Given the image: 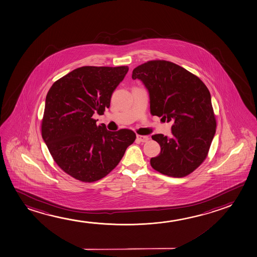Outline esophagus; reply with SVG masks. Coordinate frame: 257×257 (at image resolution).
Segmentation results:
<instances>
[{"label":"esophagus","instance_id":"1","mask_svg":"<svg viewBox=\"0 0 257 257\" xmlns=\"http://www.w3.org/2000/svg\"><path fill=\"white\" fill-rule=\"evenodd\" d=\"M137 139L141 142H147L149 141V136H144V135H137Z\"/></svg>","mask_w":257,"mask_h":257}]
</instances>
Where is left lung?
<instances>
[{
	"mask_svg": "<svg viewBox=\"0 0 257 257\" xmlns=\"http://www.w3.org/2000/svg\"><path fill=\"white\" fill-rule=\"evenodd\" d=\"M149 93L150 113L172 122L171 137L153 135L161 152L153 169L164 175L182 178L196 170L208 156L216 134V117L208 87L197 76L176 63L154 60L133 71Z\"/></svg>",
	"mask_w": 257,
	"mask_h": 257,
	"instance_id": "obj_1",
	"label": "left lung"
}]
</instances>
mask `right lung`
<instances>
[{
	"label": "right lung",
	"mask_w": 257,
	"mask_h": 257,
	"mask_svg": "<svg viewBox=\"0 0 257 257\" xmlns=\"http://www.w3.org/2000/svg\"><path fill=\"white\" fill-rule=\"evenodd\" d=\"M128 70L78 68L55 82L46 96L42 139L56 164L82 182L108 175L136 139L132 130L110 132L93 118L109 108L112 93Z\"/></svg>",
	"instance_id": "1"
}]
</instances>
